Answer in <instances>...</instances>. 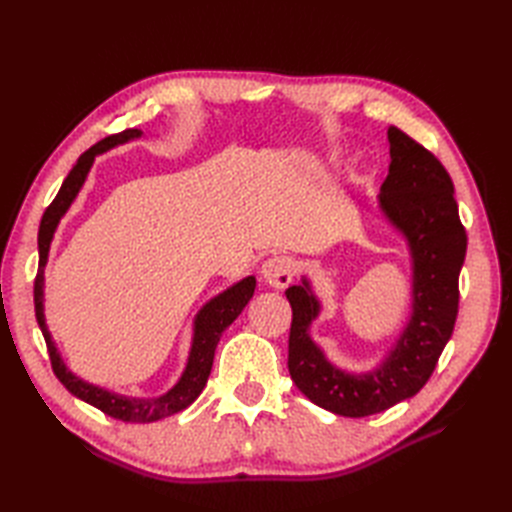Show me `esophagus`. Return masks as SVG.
I'll return each mask as SVG.
<instances>
[{
	"mask_svg": "<svg viewBox=\"0 0 512 512\" xmlns=\"http://www.w3.org/2000/svg\"><path fill=\"white\" fill-rule=\"evenodd\" d=\"M260 275L262 280H265V284L282 290L294 280V275H297V262H294L290 256H273L265 260V265L260 269Z\"/></svg>",
	"mask_w": 512,
	"mask_h": 512,
	"instance_id": "1",
	"label": "esophagus"
}]
</instances>
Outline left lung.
Here are the masks:
<instances>
[{"instance_id": "1", "label": "left lung", "mask_w": 512, "mask_h": 512, "mask_svg": "<svg viewBox=\"0 0 512 512\" xmlns=\"http://www.w3.org/2000/svg\"><path fill=\"white\" fill-rule=\"evenodd\" d=\"M391 164L380 188V209L412 256V316L384 363L367 374H348L327 361L309 337L320 303L309 282L290 286L292 307L288 371L316 406L361 418L393 408L423 389L453 335L459 309V271L468 237L459 220L451 175L406 132L391 126Z\"/></svg>"}]
</instances>
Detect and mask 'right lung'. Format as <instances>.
I'll return each mask as SVG.
<instances>
[{
  "label": "right lung",
  "mask_w": 512,
  "mask_h": 512,
  "mask_svg": "<svg viewBox=\"0 0 512 512\" xmlns=\"http://www.w3.org/2000/svg\"><path fill=\"white\" fill-rule=\"evenodd\" d=\"M143 132L141 130H123L119 134H111L102 138L100 143L94 147H89L83 156L76 160L68 177L61 183V188L57 196L53 198V203L46 207L40 230H38V252H40V265H38V275L34 280V305H36V320L40 324V331L44 335L46 350H49V359L51 367L55 371V376L59 382L66 386V389L76 395L79 399L87 401V404L96 406L104 414L117 418V421L123 423H153L160 421V418H166L170 414H177L181 410L188 408L192 401L203 393L207 378L211 374V365H213V356L215 348H218V342L222 333L230 327L235 318L243 312V307L250 303L254 297V288H256V277H245L239 284L230 286L224 290L218 297H213L203 309H200L196 320H194V337H192V348L188 356V365H185L183 376L179 382L170 389L168 393L153 397V399H138V397H126V395H117L111 391H104L100 386L89 384L81 378H76L72 371L61 361V356L53 344L51 333L46 329L44 322V265L46 258H49V247L55 235V228L59 220L64 218V213L70 209L72 200L79 194L83 188L85 177L89 173L91 164H94V158L98 153H104L106 149L117 147L121 143H128L132 138H138Z\"/></svg>",
  "instance_id": "right-lung-1"
}]
</instances>
